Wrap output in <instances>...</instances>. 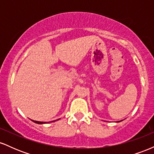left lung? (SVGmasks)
Wrapping results in <instances>:
<instances>
[{"label":"left lung","mask_w":154,"mask_h":154,"mask_svg":"<svg viewBox=\"0 0 154 154\" xmlns=\"http://www.w3.org/2000/svg\"><path fill=\"white\" fill-rule=\"evenodd\" d=\"M121 121H122V120H120V121H117V122H121Z\"/></svg>","instance_id":"8db88e82"}]
</instances>
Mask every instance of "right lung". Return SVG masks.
Listing matches in <instances>:
<instances>
[{
  "label": "right lung",
  "instance_id": "right-lung-1",
  "mask_svg": "<svg viewBox=\"0 0 154 154\" xmlns=\"http://www.w3.org/2000/svg\"><path fill=\"white\" fill-rule=\"evenodd\" d=\"M59 119H58L54 120V121L48 122H54L57 121V120H59ZM32 121L33 122H35V123H36V124H38V125H43V124H45V123H47L46 122H39V121H36V120H32Z\"/></svg>",
  "mask_w": 154,
  "mask_h": 154
}]
</instances>
